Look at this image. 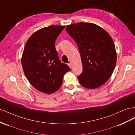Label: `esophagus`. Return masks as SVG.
<instances>
[{
	"label": "esophagus",
	"mask_w": 135,
	"mask_h": 135,
	"mask_svg": "<svg viewBox=\"0 0 135 135\" xmlns=\"http://www.w3.org/2000/svg\"><path fill=\"white\" fill-rule=\"evenodd\" d=\"M68 65H69V67H70V68H72V64H71V63H69L68 64Z\"/></svg>",
	"instance_id": "34e87169"
}]
</instances>
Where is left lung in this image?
<instances>
[{
	"mask_svg": "<svg viewBox=\"0 0 135 135\" xmlns=\"http://www.w3.org/2000/svg\"><path fill=\"white\" fill-rule=\"evenodd\" d=\"M66 32L76 43L83 65L78 76L85 88L100 87L111 76L116 63L115 44L105 31L95 24L82 23L68 25Z\"/></svg>",
	"mask_w": 135,
	"mask_h": 135,
	"instance_id": "1",
	"label": "left lung"
}]
</instances>
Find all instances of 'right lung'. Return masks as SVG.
<instances>
[{"instance_id":"1","label":"right lung","mask_w":135,"mask_h":135,"mask_svg":"<svg viewBox=\"0 0 135 135\" xmlns=\"http://www.w3.org/2000/svg\"><path fill=\"white\" fill-rule=\"evenodd\" d=\"M65 26H50L37 31L27 40L22 57L26 78L37 90L50 94L63 83V76L70 71L61 63L55 48V41Z\"/></svg>"}]
</instances>
